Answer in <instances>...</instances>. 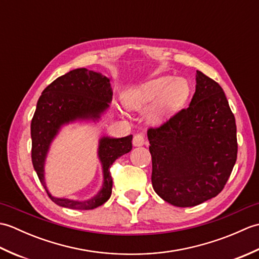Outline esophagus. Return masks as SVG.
<instances>
[{
	"mask_svg": "<svg viewBox=\"0 0 259 259\" xmlns=\"http://www.w3.org/2000/svg\"><path fill=\"white\" fill-rule=\"evenodd\" d=\"M133 144L135 147H140V146H144L145 145V136L138 134V135H135L134 137V140H133Z\"/></svg>",
	"mask_w": 259,
	"mask_h": 259,
	"instance_id": "1",
	"label": "esophagus"
}]
</instances>
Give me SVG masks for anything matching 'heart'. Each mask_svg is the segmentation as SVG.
<instances>
[{
    "label": "heart",
    "instance_id": "b5f03b06",
    "mask_svg": "<svg viewBox=\"0 0 259 259\" xmlns=\"http://www.w3.org/2000/svg\"><path fill=\"white\" fill-rule=\"evenodd\" d=\"M189 92V84L185 79L164 75L130 88L123 92L122 99L125 107L134 111L147 108V119L152 123H160L183 106Z\"/></svg>",
    "mask_w": 259,
    "mask_h": 259
}]
</instances>
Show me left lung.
<instances>
[{
    "mask_svg": "<svg viewBox=\"0 0 259 259\" xmlns=\"http://www.w3.org/2000/svg\"><path fill=\"white\" fill-rule=\"evenodd\" d=\"M153 190L177 207L221 192L237 159L236 122L223 88L200 71L188 108L148 129Z\"/></svg>",
    "mask_w": 259,
    "mask_h": 259,
    "instance_id": "8db88e82",
    "label": "left lung"
}]
</instances>
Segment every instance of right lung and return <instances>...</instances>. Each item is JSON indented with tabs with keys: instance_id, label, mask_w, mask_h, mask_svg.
<instances>
[{
	"instance_id": "obj_1",
	"label": "right lung",
	"mask_w": 259,
	"mask_h": 259,
	"mask_svg": "<svg viewBox=\"0 0 259 259\" xmlns=\"http://www.w3.org/2000/svg\"><path fill=\"white\" fill-rule=\"evenodd\" d=\"M112 100L110 79L101 73L75 69L59 76L43 90L38 98L31 122L32 163L48 196L57 205L90 210L103 205L112 191L110 167L124 153L133 149V136L123 138L102 137L99 140L98 156L102 164L103 185L101 190L89 200L78 201L67 198L53 197L47 189L45 181V163L50 145L61 126L76 120L100 119Z\"/></svg>"
}]
</instances>
